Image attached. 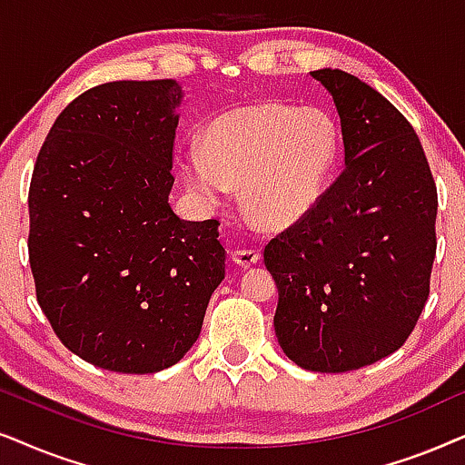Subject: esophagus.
Segmentation results:
<instances>
[{
	"instance_id": "obj_1",
	"label": "esophagus",
	"mask_w": 465,
	"mask_h": 465,
	"mask_svg": "<svg viewBox=\"0 0 465 465\" xmlns=\"http://www.w3.org/2000/svg\"><path fill=\"white\" fill-rule=\"evenodd\" d=\"M232 259L238 265L251 268L252 263H257L259 259H262V252H259V249H238V251H232Z\"/></svg>"
}]
</instances>
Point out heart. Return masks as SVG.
I'll list each match as a JSON object with an SVG mask.
<instances>
[{
  "instance_id": "b5f03b06",
  "label": "heart",
  "mask_w": 465,
  "mask_h": 465,
  "mask_svg": "<svg viewBox=\"0 0 465 465\" xmlns=\"http://www.w3.org/2000/svg\"><path fill=\"white\" fill-rule=\"evenodd\" d=\"M338 127L323 108L265 102L227 110L183 153V174L202 200L242 184L246 214L282 227L311 213L336 163Z\"/></svg>"
}]
</instances>
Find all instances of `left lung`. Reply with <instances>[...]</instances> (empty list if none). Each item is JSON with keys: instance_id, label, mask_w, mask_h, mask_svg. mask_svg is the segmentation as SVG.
<instances>
[{"instance_id": "left-lung-1", "label": "left lung", "mask_w": 465, "mask_h": 465, "mask_svg": "<svg viewBox=\"0 0 465 465\" xmlns=\"http://www.w3.org/2000/svg\"><path fill=\"white\" fill-rule=\"evenodd\" d=\"M340 116L344 170L265 246L274 330L291 361L351 372L406 342L430 295L438 191L419 135L389 99L342 70L311 72Z\"/></svg>"}]
</instances>
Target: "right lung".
Listing matches in <instances>:
<instances>
[{
  "label": "right lung",
  "instance_id": "1",
  "mask_svg": "<svg viewBox=\"0 0 465 465\" xmlns=\"http://www.w3.org/2000/svg\"><path fill=\"white\" fill-rule=\"evenodd\" d=\"M176 80H114L53 123L29 184V265L57 338L93 366L151 374L200 338L225 278L219 221L170 208Z\"/></svg>",
  "mask_w": 465,
  "mask_h": 465
}]
</instances>
